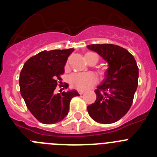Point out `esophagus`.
<instances>
[{
	"instance_id": "1",
	"label": "esophagus",
	"mask_w": 157,
	"mask_h": 157,
	"mask_svg": "<svg viewBox=\"0 0 157 157\" xmlns=\"http://www.w3.org/2000/svg\"><path fill=\"white\" fill-rule=\"evenodd\" d=\"M78 94H84V91H83V90H79V91H78Z\"/></svg>"
}]
</instances>
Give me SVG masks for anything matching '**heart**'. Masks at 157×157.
Here are the masks:
<instances>
[{
    "label": "heart",
    "mask_w": 157,
    "mask_h": 157,
    "mask_svg": "<svg viewBox=\"0 0 157 157\" xmlns=\"http://www.w3.org/2000/svg\"><path fill=\"white\" fill-rule=\"evenodd\" d=\"M86 60L88 63L98 62V56L94 52H87L85 55ZM71 86L78 90H86L94 86L98 82V78L93 73H74L71 75L68 78Z\"/></svg>",
    "instance_id": "b5f03b06"
}]
</instances>
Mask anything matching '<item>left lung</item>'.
Here are the masks:
<instances>
[{
    "label": "left lung",
    "mask_w": 157,
    "mask_h": 157,
    "mask_svg": "<svg viewBox=\"0 0 157 157\" xmlns=\"http://www.w3.org/2000/svg\"><path fill=\"white\" fill-rule=\"evenodd\" d=\"M109 63L105 78L95 90L97 99L87 107L93 120L104 124L120 120L132 105L138 87V67L124 48L112 44L87 45Z\"/></svg>",
    "instance_id": "obj_1"
}]
</instances>
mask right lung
Masks as SVG:
<instances>
[{"label":"right lung","mask_w":157,"mask_h":157,"mask_svg":"<svg viewBox=\"0 0 157 157\" xmlns=\"http://www.w3.org/2000/svg\"><path fill=\"white\" fill-rule=\"evenodd\" d=\"M73 51L74 48L41 51L27 60L20 72L21 96L31 114L44 124L63 120L68 113L71 100L79 96L75 90L55 94L67 59ZM67 87L66 84L65 89Z\"/></svg>","instance_id":"add662e5"}]
</instances>
